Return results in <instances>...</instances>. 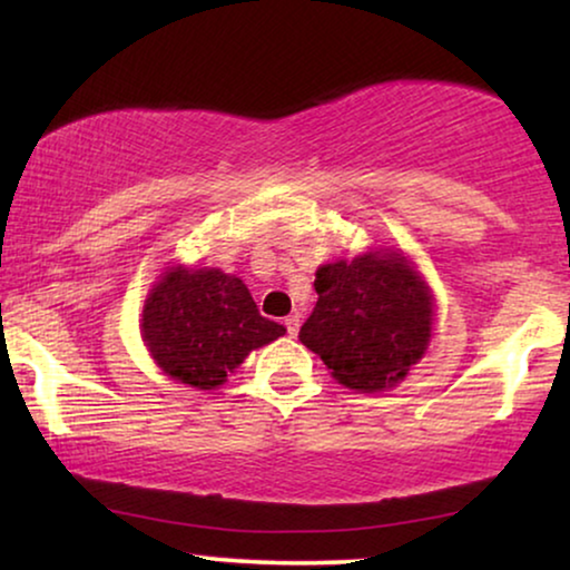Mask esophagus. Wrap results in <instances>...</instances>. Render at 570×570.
Here are the masks:
<instances>
[{"label": "esophagus", "mask_w": 570, "mask_h": 570, "mask_svg": "<svg viewBox=\"0 0 570 570\" xmlns=\"http://www.w3.org/2000/svg\"><path fill=\"white\" fill-rule=\"evenodd\" d=\"M285 330H287V337H295V334H298V330H301V316L298 314L287 316L285 318Z\"/></svg>", "instance_id": "obj_1"}]
</instances>
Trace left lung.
Here are the masks:
<instances>
[{
  "mask_svg": "<svg viewBox=\"0 0 570 570\" xmlns=\"http://www.w3.org/2000/svg\"><path fill=\"white\" fill-rule=\"evenodd\" d=\"M314 287L318 301L298 337L340 384L379 392L423 357L433 301L404 256L376 252L326 264Z\"/></svg>",
  "mask_w": 570,
  "mask_h": 570,
  "instance_id": "8db88e82",
  "label": "left lung"
}]
</instances>
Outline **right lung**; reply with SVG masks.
I'll use <instances>...</instances> for the list:
<instances>
[{"instance_id":"add662e5","label":"right lung","mask_w":570,"mask_h":570,"mask_svg":"<svg viewBox=\"0 0 570 570\" xmlns=\"http://www.w3.org/2000/svg\"><path fill=\"white\" fill-rule=\"evenodd\" d=\"M238 277L176 267L153 287L142 337L168 376L197 389L220 386L252 350L283 337Z\"/></svg>"}]
</instances>
